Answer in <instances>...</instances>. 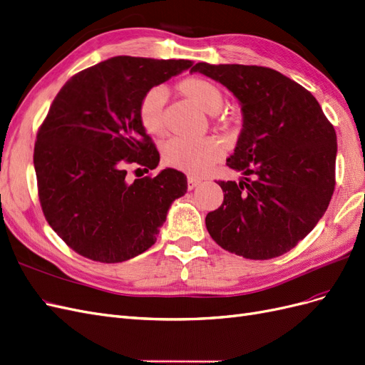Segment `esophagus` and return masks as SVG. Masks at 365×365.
Instances as JSON below:
<instances>
[{
  "mask_svg": "<svg viewBox=\"0 0 365 365\" xmlns=\"http://www.w3.org/2000/svg\"><path fill=\"white\" fill-rule=\"evenodd\" d=\"M200 184H201L200 178H195V176H189V178H187V187H189V190H193L195 187H197Z\"/></svg>",
  "mask_w": 365,
  "mask_h": 365,
  "instance_id": "34e87169",
  "label": "esophagus"
}]
</instances>
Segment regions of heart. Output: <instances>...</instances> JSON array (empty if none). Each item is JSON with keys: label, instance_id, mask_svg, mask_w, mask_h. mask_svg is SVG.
Returning a JSON list of instances; mask_svg holds the SVG:
<instances>
[{"label": "heart", "instance_id": "b5f03b06", "mask_svg": "<svg viewBox=\"0 0 365 365\" xmlns=\"http://www.w3.org/2000/svg\"><path fill=\"white\" fill-rule=\"evenodd\" d=\"M178 91L193 102L207 114H217L224 106V94L213 82L201 77H189L178 85ZM168 101V91L163 86L150 88L143 96L138 106V118L141 126L150 135H161L164 132V105ZM222 149L219 143L212 138L184 140L173 138L164 146V163L173 169L190 175H201L210 165L215 164Z\"/></svg>", "mask_w": 365, "mask_h": 365}]
</instances>
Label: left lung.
<instances>
[{"mask_svg": "<svg viewBox=\"0 0 365 365\" xmlns=\"http://www.w3.org/2000/svg\"><path fill=\"white\" fill-rule=\"evenodd\" d=\"M190 73L233 93L244 121L227 160L242 180L217 182L224 202L207 215L208 233L245 259L279 257L327 210L335 189V129L306 88L275 70L200 62Z\"/></svg>", "mask_w": 365, "mask_h": 365, "instance_id": "1", "label": "left lung"}]
</instances>
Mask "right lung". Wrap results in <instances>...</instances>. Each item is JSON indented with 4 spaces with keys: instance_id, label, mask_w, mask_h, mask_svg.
<instances>
[{
    "instance_id": "obj_1",
    "label": "right lung",
    "mask_w": 365,
    "mask_h": 365,
    "mask_svg": "<svg viewBox=\"0 0 365 365\" xmlns=\"http://www.w3.org/2000/svg\"><path fill=\"white\" fill-rule=\"evenodd\" d=\"M192 65L115 56L74 74L54 97L33 155L39 201L50 227L83 257L117 263L145 252L185 195L180 170L128 182L126 165L157 169L160 153L140 123V102Z\"/></svg>"
}]
</instances>
